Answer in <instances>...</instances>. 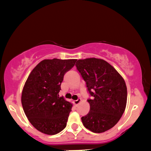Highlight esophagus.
<instances>
[{
  "instance_id": "34e87169",
  "label": "esophagus",
  "mask_w": 151,
  "mask_h": 151,
  "mask_svg": "<svg viewBox=\"0 0 151 151\" xmlns=\"http://www.w3.org/2000/svg\"><path fill=\"white\" fill-rule=\"evenodd\" d=\"M81 101V99H78L77 100L74 101V103H75V104H76V105H77V104H78L79 103H80Z\"/></svg>"
}]
</instances>
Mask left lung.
I'll use <instances>...</instances> for the list:
<instances>
[{
	"label": "left lung",
	"instance_id": "obj_1",
	"mask_svg": "<svg viewBox=\"0 0 151 151\" xmlns=\"http://www.w3.org/2000/svg\"><path fill=\"white\" fill-rule=\"evenodd\" d=\"M76 69L85 81L90 111L81 118L86 129L96 133L113 127L124 113L127 88L124 79L106 61L91 58L77 60Z\"/></svg>",
	"mask_w": 151,
	"mask_h": 151
}]
</instances>
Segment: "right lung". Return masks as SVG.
<instances>
[{
    "label": "right lung",
    "mask_w": 151,
    "mask_h": 151,
    "mask_svg": "<svg viewBox=\"0 0 151 151\" xmlns=\"http://www.w3.org/2000/svg\"><path fill=\"white\" fill-rule=\"evenodd\" d=\"M76 59L43 60L28 77L22 93V108L32 126L53 135L66 126L72 104L59 96L64 76Z\"/></svg>",
    "instance_id": "add662e5"
}]
</instances>
